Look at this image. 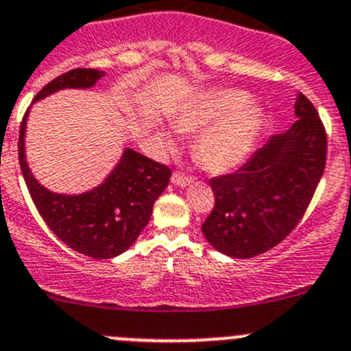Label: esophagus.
Segmentation results:
<instances>
[{"label":"esophagus","instance_id":"obj_1","mask_svg":"<svg viewBox=\"0 0 351 351\" xmlns=\"http://www.w3.org/2000/svg\"><path fill=\"white\" fill-rule=\"evenodd\" d=\"M192 182H194V178H192V176L183 175V173H175V175L171 176V183H173V185L182 186V189H183V186H189Z\"/></svg>","mask_w":351,"mask_h":351}]
</instances>
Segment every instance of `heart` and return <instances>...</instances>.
Instances as JSON below:
<instances>
[{
  "label": "heart",
  "instance_id": "obj_1",
  "mask_svg": "<svg viewBox=\"0 0 351 351\" xmlns=\"http://www.w3.org/2000/svg\"><path fill=\"white\" fill-rule=\"evenodd\" d=\"M180 133H197L195 154L213 173H228L239 168L250 156L261 126V109L241 90L221 88L186 101L173 116ZM162 152L173 154L178 140L169 128L156 130Z\"/></svg>",
  "mask_w": 351,
  "mask_h": 351
}]
</instances>
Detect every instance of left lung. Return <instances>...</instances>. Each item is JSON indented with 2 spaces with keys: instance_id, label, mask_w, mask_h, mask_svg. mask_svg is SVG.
<instances>
[{
  "instance_id": "left-lung-1",
  "label": "left lung",
  "mask_w": 351,
  "mask_h": 351,
  "mask_svg": "<svg viewBox=\"0 0 351 351\" xmlns=\"http://www.w3.org/2000/svg\"><path fill=\"white\" fill-rule=\"evenodd\" d=\"M296 121L232 175L209 182L215 208L206 241L230 258H253L282 242L300 223L326 168V131L312 101H294Z\"/></svg>"
}]
</instances>
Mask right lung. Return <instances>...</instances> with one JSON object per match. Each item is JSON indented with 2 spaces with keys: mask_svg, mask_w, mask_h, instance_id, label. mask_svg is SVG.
Listing matches in <instances>:
<instances>
[{
  "mask_svg": "<svg viewBox=\"0 0 351 351\" xmlns=\"http://www.w3.org/2000/svg\"><path fill=\"white\" fill-rule=\"evenodd\" d=\"M106 76L97 69H74L43 88L32 101H39L62 90H90ZM25 112L19 135V160L32 201L43 220L71 250L109 260L128 251L147 227L154 202L169 183L166 166L124 147L112 171L97 186L81 194H58L38 182L25 156Z\"/></svg>",
  "mask_w": 351,
  "mask_h": 351,
  "instance_id": "right-lung-1",
  "label": "right lung"
}]
</instances>
